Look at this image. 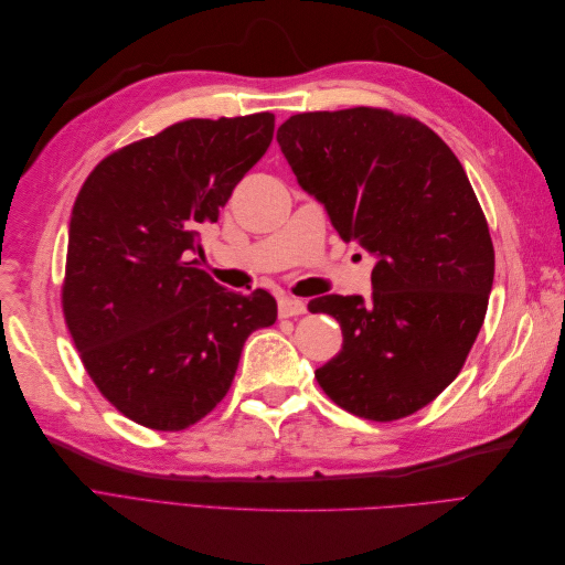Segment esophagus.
<instances>
[{"label":"esophagus","mask_w":565,"mask_h":565,"mask_svg":"<svg viewBox=\"0 0 565 565\" xmlns=\"http://www.w3.org/2000/svg\"><path fill=\"white\" fill-rule=\"evenodd\" d=\"M278 313L280 318H292L306 313V303L297 297H280L278 299Z\"/></svg>","instance_id":"esophagus-1"}]
</instances>
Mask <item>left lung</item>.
Masks as SVG:
<instances>
[{
    "label": "left lung",
    "mask_w": 565,
    "mask_h": 565,
    "mask_svg": "<svg viewBox=\"0 0 565 565\" xmlns=\"http://www.w3.org/2000/svg\"><path fill=\"white\" fill-rule=\"evenodd\" d=\"M278 143L337 233L380 259L367 303H309L344 334L320 388L363 419L415 415L465 367L488 311L494 249L465 167L419 119L370 106L292 115Z\"/></svg>",
    "instance_id": "1"
}]
</instances>
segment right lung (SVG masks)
Masks as SVG:
<instances>
[{
	"instance_id": "add662e5",
	"label": "right lung",
	"mask_w": 565,
	"mask_h": 565,
	"mask_svg": "<svg viewBox=\"0 0 565 565\" xmlns=\"http://www.w3.org/2000/svg\"><path fill=\"white\" fill-rule=\"evenodd\" d=\"M276 115L183 119L100 160L75 200L63 318L82 365L131 422L183 431L224 401L247 337L278 318L188 262L262 160Z\"/></svg>"
}]
</instances>
